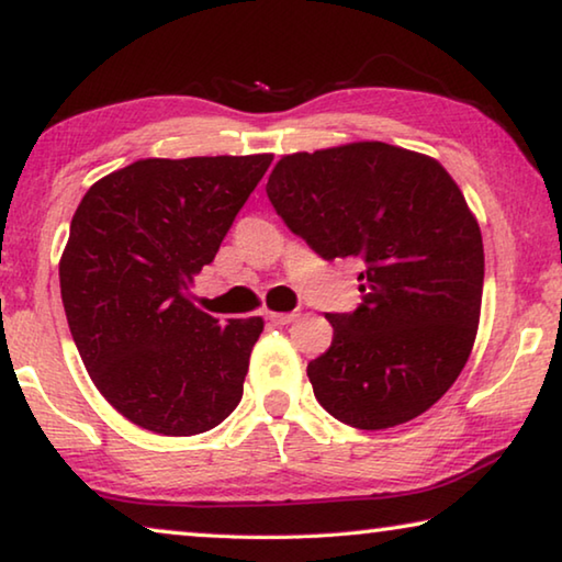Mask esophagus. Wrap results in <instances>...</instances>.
Returning <instances> with one entry per match:
<instances>
[{
  "label": "esophagus",
  "instance_id": "esophagus-1",
  "mask_svg": "<svg viewBox=\"0 0 562 562\" xmlns=\"http://www.w3.org/2000/svg\"><path fill=\"white\" fill-rule=\"evenodd\" d=\"M297 312H268V319L272 325H290V322L297 319Z\"/></svg>",
  "mask_w": 562,
  "mask_h": 562
}]
</instances>
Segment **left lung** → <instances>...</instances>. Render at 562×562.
<instances>
[{
    "instance_id": "left-lung-1",
    "label": "left lung",
    "mask_w": 562,
    "mask_h": 562,
    "mask_svg": "<svg viewBox=\"0 0 562 562\" xmlns=\"http://www.w3.org/2000/svg\"><path fill=\"white\" fill-rule=\"evenodd\" d=\"M274 211L319 258L357 260L361 304L327 315L335 337L307 364L317 402L379 431L431 408L479 331L483 240L469 203L424 154L382 140L282 156Z\"/></svg>"
}]
</instances>
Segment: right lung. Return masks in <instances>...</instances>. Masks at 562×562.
Masks as SVG:
<instances>
[{
  "instance_id": "right-lung-1",
  "label": "right lung",
  "mask_w": 562,
  "mask_h": 562,
  "mask_svg": "<svg viewBox=\"0 0 562 562\" xmlns=\"http://www.w3.org/2000/svg\"><path fill=\"white\" fill-rule=\"evenodd\" d=\"M272 156L144 158L97 180L71 217L61 302L103 398L140 429L193 436L243 398L262 317L223 327L188 300Z\"/></svg>"
}]
</instances>
